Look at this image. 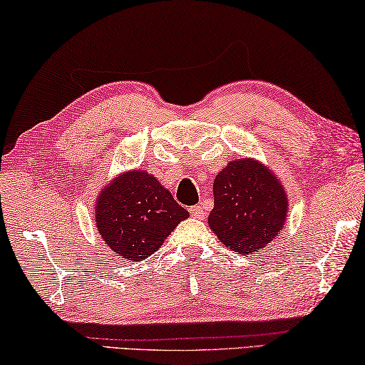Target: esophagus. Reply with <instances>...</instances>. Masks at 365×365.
Masks as SVG:
<instances>
[{"mask_svg":"<svg viewBox=\"0 0 365 365\" xmlns=\"http://www.w3.org/2000/svg\"><path fill=\"white\" fill-rule=\"evenodd\" d=\"M190 215H192V217H194V218H197V220L204 218V217H205V210H204V207H202V205H194L192 208H190Z\"/></svg>","mask_w":365,"mask_h":365,"instance_id":"1","label":"esophagus"}]
</instances>
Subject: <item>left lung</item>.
I'll list each match as a JSON object with an SVG mask.
<instances>
[{
	"instance_id": "1",
	"label": "left lung",
	"mask_w": 365,
	"mask_h": 365,
	"mask_svg": "<svg viewBox=\"0 0 365 365\" xmlns=\"http://www.w3.org/2000/svg\"><path fill=\"white\" fill-rule=\"evenodd\" d=\"M208 226L220 242L242 255L264 249L283 230L289 200L267 165L254 158L230 161L213 181Z\"/></svg>"
}]
</instances>
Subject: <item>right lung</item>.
Masks as SVG:
<instances>
[{"label": "right lung", "instance_id": "obj_1", "mask_svg": "<svg viewBox=\"0 0 365 365\" xmlns=\"http://www.w3.org/2000/svg\"><path fill=\"white\" fill-rule=\"evenodd\" d=\"M189 217L171 192L145 170H130L105 184L95 200V226L116 255L143 260Z\"/></svg>", "mask_w": 365, "mask_h": 365}]
</instances>
